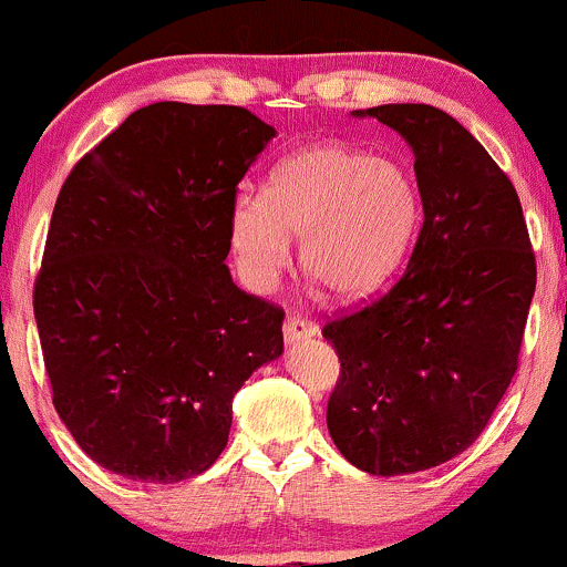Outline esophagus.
<instances>
[{
  "instance_id": "obj_1",
  "label": "esophagus",
  "mask_w": 567,
  "mask_h": 567,
  "mask_svg": "<svg viewBox=\"0 0 567 567\" xmlns=\"http://www.w3.org/2000/svg\"><path fill=\"white\" fill-rule=\"evenodd\" d=\"M282 333H285V341L296 343V341H301V338L317 336V333H320V328H317V324L311 320H303V317L292 315V317H288V320H285Z\"/></svg>"
}]
</instances>
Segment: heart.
Segmentation results:
<instances>
[{
    "instance_id": "1",
    "label": "heart",
    "mask_w": 567,
    "mask_h": 567,
    "mask_svg": "<svg viewBox=\"0 0 567 567\" xmlns=\"http://www.w3.org/2000/svg\"><path fill=\"white\" fill-rule=\"evenodd\" d=\"M419 220V188L405 167L338 143L301 148L271 173L266 194H239L229 239L256 290L282 275L290 239L298 261L333 298L375 290L400 264Z\"/></svg>"
}]
</instances>
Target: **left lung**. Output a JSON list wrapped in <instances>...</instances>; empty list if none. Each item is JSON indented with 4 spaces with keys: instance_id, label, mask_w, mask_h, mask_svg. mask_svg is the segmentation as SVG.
Here are the masks:
<instances>
[{
    "instance_id": "8db88e82",
    "label": "left lung",
    "mask_w": 567,
    "mask_h": 567,
    "mask_svg": "<svg viewBox=\"0 0 567 567\" xmlns=\"http://www.w3.org/2000/svg\"><path fill=\"white\" fill-rule=\"evenodd\" d=\"M354 114L413 148L424 224L392 288L324 322L341 360L328 429L357 470L394 477L483 434L517 373L536 256L512 181L461 122L426 103Z\"/></svg>"
}]
</instances>
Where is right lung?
<instances>
[{
	"label": "right lung",
	"mask_w": 567,
	"mask_h": 567,
	"mask_svg": "<svg viewBox=\"0 0 567 567\" xmlns=\"http://www.w3.org/2000/svg\"><path fill=\"white\" fill-rule=\"evenodd\" d=\"M275 135L239 106L152 103L58 194L34 317L58 415L103 470L159 485L210 470L234 394L282 354L285 311L224 264L237 184Z\"/></svg>",
	"instance_id": "right-lung-1"
}]
</instances>
